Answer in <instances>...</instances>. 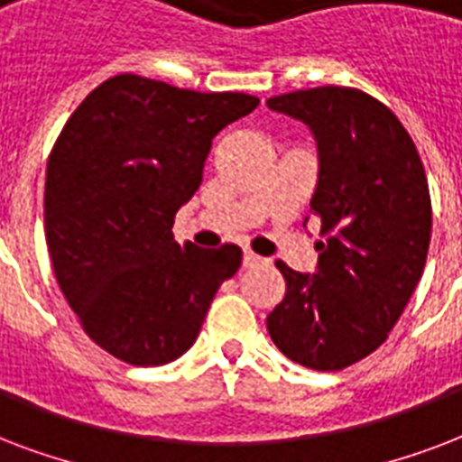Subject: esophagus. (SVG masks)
Returning a JSON list of instances; mask_svg holds the SVG:
<instances>
[{
	"label": "esophagus",
	"mask_w": 462,
	"mask_h": 462,
	"mask_svg": "<svg viewBox=\"0 0 462 462\" xmlns=\"http://www.w3.org/2000/svg\"><path fill=\"white\" fill-rule=\"evenodd\" d=\"M264 260L260 255H255V253H253V250H245V253H243V264H245V267H257V264H263Z\"/></svg>",
	"instance_id": "obj_1"
}]
</instances>
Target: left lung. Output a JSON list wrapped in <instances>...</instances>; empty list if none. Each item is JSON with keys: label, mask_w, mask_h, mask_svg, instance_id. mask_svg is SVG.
Listing matches in <instances>:
<instances>
[{"label": "left lung", "mask_w": 462, "mask_h": 462, "mask_svg": "<svg viewBox=\"0 0 462 462\" xmlns=\"http://www.w3.org/2000/svg\"><path fill=\"white\" fill-rule=\"evenodd\" d=\"M267 106L316 137L310 214L325 236L316 274L274 263L287 294L267 332L296 364L339 371L383 345L420 284L431 241L427 173L395 113L359 88L318 86Z\"/></svg>", "instance_id": "1"}]
</instances>
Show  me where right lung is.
I'll use <instances>...</instances> for the list:
<instances>
[{
  "mask_svg": "<svg viewBox=\"0 0 462 462\" xmlns=\"http://www.w3.org/2000/svg\"><path fill=\"white\" fill-rule=\"evenodd\" d=\"M257 103L117 74L60 132L45 173L48 253L84 332L116 359L161 366L188 352L241 267L234 243L178 245L171 228L202 182L212 139Z\"/></svg>",
  "mask_w": 462,
  "mask_h": 462,
  "instance_id": "add662e5",
  "label": "right lung"
}]
</instances>
